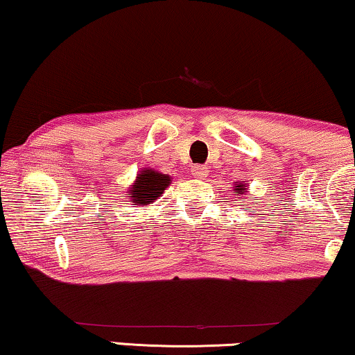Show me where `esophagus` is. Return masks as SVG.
<instances>
[{
    "label": "esophagus",
    "instance_id": "obj_1",
    "mask_svg": "<svg viewBox=\"0 0 355 355\" xmlns=\"http://www.w3.org/2000/svg\"><path fill=\"white\" fill-rule=\"evenodd\" d=\"M191 173H192V176H196V178H204V176H207V168H205V166H192Z\"/></svg>",
    "mask_w": 355,
    "mask_h": 355
}]
</instances>
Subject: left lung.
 Masks as SVG:
<instances>
[{"mask_svg": "<svg viewBox=\"0 0 355 355\" xmlns=\"http://www.w3.org/2000/svg\"><path fill=\"white\" fill-rule=\"evenodd\" d=\"M243 187H247V186H239V184H235V191H239L240 192V194H245V189H243Z\"/></svg>", "mask_w": 355, "mask_h": 355, "instance_id": "obj_1", "label": "left lung"}]
</instances>
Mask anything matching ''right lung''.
Returning a JSON list of instances; mask_svg holds the SVG:
<instances>
[{"instance_id": "right-lung-1", "label": "right lung", "mask_w": 355, "mask_h": 355, "mask_svg": "<svg viewBox=\"0 0 355 355\" xmlns=\"http://www.w3.org/2000/svg\"><path fill=\"white\" fill-rule=\"evenodd\" d=\"M171 184L169 174L157 173L155 169H143L137 181L128 189L131 205H148L163 196L166 187Z\"/></svg>"}]
</instances>
